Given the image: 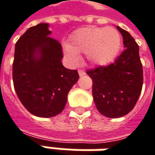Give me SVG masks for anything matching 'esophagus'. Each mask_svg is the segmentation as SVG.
Wrapping results in <instances>:
<instances>
[{"label":"esophagus","instance_id":"obj_1","mask_svg":"<svg viewBox=\"0 0 155 155\" xmlns=\"http://www.w3.org/2000/svg\"><path fill=\"white\" fill-rule=\"evenodd\" d=\"M78 73H79V75H80V76H83V75L86 74V72H85L84 70H82V69H79V70H78Z\"/></svg>","mask_w":155,"mask_h":155}]
</instances>
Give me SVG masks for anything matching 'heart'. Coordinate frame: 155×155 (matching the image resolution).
Returning <instances> with one entry per match:
<instances>
[{
	"label": "heart",
	"instance_id": "b5f03b06",
	"mask_svg": "<svg viewBox=\"0 0 155 155\" xmlns=\"http://www.w3.org/2000/svg\"><path fill=\"white\" fill-rule=\"evenodd\" d=\"M121 45L122 37L117 29L90 26L74 31L69 38V45H64L63 50L72 62H77L79 54L85 53L90 63L102 66L117 57Z\"/></svg>",
	"mask_w": 155,
	"mask_h": 155
}]
</instances>
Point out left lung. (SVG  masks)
<instances>
[{"label": "left lung", "instance_id": "obj_1", "mask_svg": "<svg viewBox=\"0 0 155 155\" xmlns=\"http://www.w3.org/2000/svg\"><path fill=\"white\" fill-rule=\"evenodd\" d=\"M124 38V51L108 66L87 71L93 80V97L97 110L117 118L130 112L141 94L143 71L139 46L127 31L117 26Z\"/></svg>", "mask_w": 155, "mask_h": 155}]
</instances>
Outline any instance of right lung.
I'll use <instances>...</instances> for the list:
<instances>
[{"label":"right lung","mask_w":155,"mask_h":155,"mask_svg":"<svg viewBox=\"0 0 155 155\" xmlns=\"http://www.w3.org/2000/svg\"><path fill=\"white\" fill-rule=\"evenodd\" d=\"M48 26L41 23L30 27L19 38L13 62L15 92L25 108L40 117L61 113L79 79L77 70L63 67L61 45L49 36Z\"/></svg>","instance_id":"1"}]
</instances>
